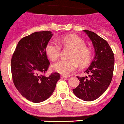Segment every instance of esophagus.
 <instances>
[{
  "mask_svg": "<svg viewBox=\"0 0 124 124\" xmlns=\"http://www.w3.org/2000/svg\"><path fill=\"white\" fill-rule=\"evenodd\" d=\"M69 76H66L64 75H61V78H69Z\"/></svg>",
  "mask_w": 124,
  "mask_h": 124,
  "instance_id": "1",
  "label": "esophagus"
}]
</instances>
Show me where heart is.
I'll list each match as a JSON object with an SVG mask.
<instances>
[{
  "label": "heart",
  "mask_w": 124,
  "mask_h": 124,
  "mask_svg": "<svg viewBox=\"0 0 124 124\" xmlns=\"http://www.w3.org/2000/svg\"><path fill=\"white\" fill-rule=\"evenodd\" d=\"M59 43L65 48L73 49L71 60H61L52 65V70L62 75H68L75 71L80 63L86 66L92 58L91 49L86 46V43L81 38L75 34L65 36L60 39ZM59 43L54 40H50L46 46V52L50 59L55 61L59 57L62 48Z\"/></svg>",
  "instance_id": "heart-1"
}]
</instances>
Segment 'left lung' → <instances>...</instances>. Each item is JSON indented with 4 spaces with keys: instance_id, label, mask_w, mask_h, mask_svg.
<instances>
[{
    "instance_id": "1",
    "label": "left lung",
    "mask_w": 124,
    "mask_h": 124,
    "mask_svg": "<svg viewBox=\"0 0 124 124\" xmlns=\"http://www.w3.org/2000/svg\"><path fill=\"white\" fill-rule=\"evenodd\" d=\"M92 41L95 55L85 73L88 77H77L80 84L73 89L75 95L85 101H91L101 96L108 89L113 76L114 55L105 39L95 33L84 30Z\"/></svg>"
}]
</instances>
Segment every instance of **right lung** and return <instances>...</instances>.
Segmentation results:
<instances>
[{
	"instance_id": "right-lung-1",
	"label": "right lung",
	"mask_w": 124,
	"mask_h": 124,
	"mask_svg": "<svg viewBox=\"0 0 124 124\" xmlns=\"http://www.w3.org/2000/svg\"><path fill=\"white\" fill-rule=\"evenodd\" d=\"M53 34L51 31H38L20 40L11 60L13 83L23 97L33 102H40L54 92L61 75L44 73L50 62L46 46Z\"/></svg>"
}]
</instances>
